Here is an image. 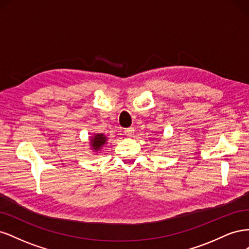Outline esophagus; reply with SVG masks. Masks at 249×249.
<instances>
[{
    "instance_id": "34e87169",
    "label": "esophagus",
    "mask_w": 249,
    "mask_h": 249,
    "mask_svg": "<svg viewBox=\"0 0 249 249\" xmlns=\"http://www.w3.org/2000/svg\"><path fill=\"white\" fill-rule=\"evenodd\" d=\"M134 132H135L134 127H127V129H124V134L127 137H132L134 135Z\"/></svg>"
}]
</instances>
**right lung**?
I'll return each mask as SVG.
<instances>
[{
	"instance_id": "obj_1",
	"label": "right lung",
	"mask_w": 249,
	"mask_h": 249,
	"mask_svg": "<svg viewBox=\"0 0 249 249\" xmlns=\"http://www.w3.org/2000/svg\"><path fill=\"white\" fill-rule=\"evenodd\" d=\"M107 138L103 134H95V136L91 138V146L94 150H100L101 147L106 143Z\"/></svg>"
}]
</instances>
